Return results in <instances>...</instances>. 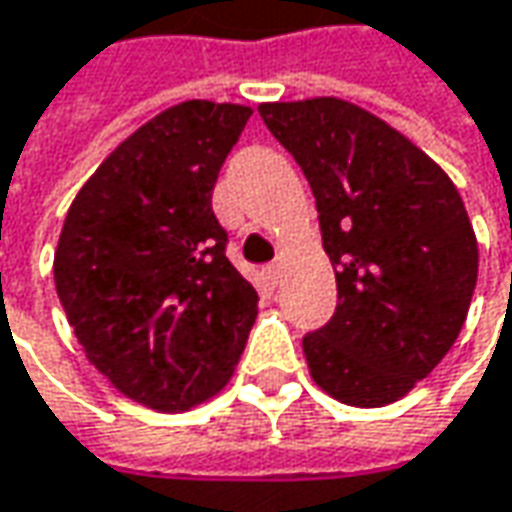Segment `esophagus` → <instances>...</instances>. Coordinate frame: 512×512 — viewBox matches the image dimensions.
<instances>
[{"label":"esophagus","instance_id":"obj_1","mask_svg":"<svg viewBox=\"0 0 512 512\" xmlns=\"http://www.w3.org/2000/svg\"><path fill=\"white\" fill-rule=\"evenodd\" d=\"M282 270H285V265L282 262H273V265L265 267V276L270 285H279V279H282Z\"/></svg>","mask_w":512,"mask_h":512}]
</instances>
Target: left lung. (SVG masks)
I'll use <instances>...</instances> for the list:
<instances>
[{"label":"left lung","mask_w":512,"mask_h":512,"mask_svg":"<svg viewBox=\"0 0 512 512\" xmlns=\"http://www.w3.org/2000/svg\"><path fill=\"white\" fill-rule=\"evenodd\" d=\"M310 182L339 305L307 333L327 396L384 407L407 396L462 333L479 245L450 176L404 133L336 96L259 105Z\"/></svg>","instance_id":"left-lung-1"}]
</instances>
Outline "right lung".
Here are the masks:
<instances>
[{"instance_id":"add662e5","label":"right lung","mask_w":512,"mask_h":512,"mask_svg":"<svg viewBox=\"0 0 512 512\" xmlns=\"http://www.w3.org/2000/svg\"><path fill=\"white\" fill-rule=\"evenodd\" d=\"M250 113L207 99L162 110L96 168L59 233L53 282L88 362L159 413L213 399L259 313L210 207Z\"/></svg>"}]
</instances>
